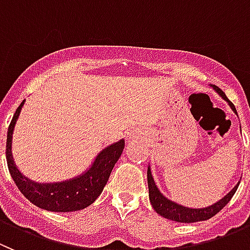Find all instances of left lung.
Listing matches in <instances>:
<instances>
[{
    "instance_id": "1",
    "label": "left lung",
    "mask_w": 250,
    "mask_h": 250,
    "mask_svg": "<svg viewBox=\"0 0 250 250\" xmlns=\"http://www.w3.org/2000/svg\"><path fill=\"white\" fill-rule=\"evenodd\" d=\"M210 87H212L224 101H227V103L229 104L231 111L234 112L238 116L234 104L227 98L224 92L222 91L219 87L214 86V84H210ZM147 181L148 189H149V201L152 207L154 208V210H156L159 215H162V217L173 220V222H178V223H194V222H202V220H207L209 219V218L214 217L219 210H222V209L228 204V202L230 201L231 197H233L234 193L237 192V188L238 186H239V182H238L234 186V188H233L228 194L224 195L222 199L215 202L212 206L204 207V208H188V207H184L182 206V204H178L175 203V202L170 201V199H168L166 195H163V193L159 190L156 182H154V178H153L150 166H148L147 169Z\"/></svg>"
}]
</instances>
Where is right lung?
<instances>
[{
	"mask_svg": "<svg viewBox=\"0 0 250 250\" xmlns=\"http://www.w3.org/2000/svg\"><path fill=\"white\" fill-rule=\"evenodd\" d=\"M26 101H22L13 116L7 132L6 158L11 177L19 187L20 192L32 204L49 212H76L91 206L102 193L108 182L114 164L122 156L125 149V139H120L107 146L98 153L92 164L84 172L71 179L61 182L40 183L23 175L17 168L12 154V139L16 123L19 121L22 107Z\"/></svg>",
	"mask_w": 250,
	"mask_h": 250,
	"instance_id": "right-lung-1",
	"label": "right lung"
}]
</instances>
